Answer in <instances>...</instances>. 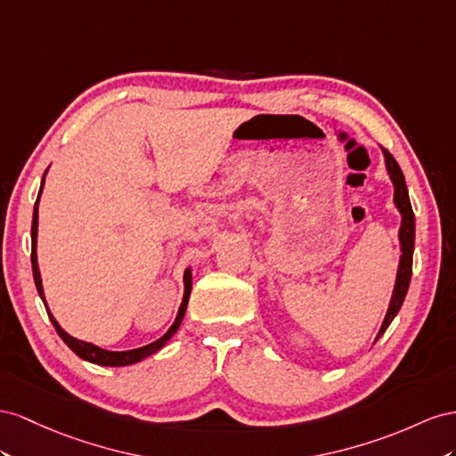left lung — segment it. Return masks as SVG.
Returning a JSON list of instances; mask_svg holds the SVG:
<instances>
[{
  "label": "left lung",
  "instance_id": "8db88e82",
  "mask_svg": "<svg viewBox=\"0 0 456 456\" xmlns=\"http://www.w3.org/2000/svg\"><path fill=\"white\" fill-rule=\"evenodd\" d=\"M384 156H386V167L387 174L394 181L395 187V194H394V202L397 206V210L401 212V229H399V240H401V262H399V271H397V281H395V289H394V296L392 302H389V309L386 314V319L382 322V329L376 336V340L386 332V329L392 324L394 317L399 314V309L405 302V296L409 290V282H411V275H412V252H414V214H412V206L409 200V191H407V183H405V175H403L399 164L395 162V159L389 154L386 149Z\"/></svg>",
  "mask_w": 456,
  "mask_h": 456
}]
</instances>
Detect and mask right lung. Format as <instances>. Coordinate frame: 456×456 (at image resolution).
<instances>
[{"label": "right lung", "mask_w": 456, "mask_h": 456, "mask_svg": "<svg viewBox=\"0 0 456 456\" xmlns=\"http://www.w3.org/2000/svg\"><path fill=\"white\" fill-rule=\"evenodd\" d=\"M47 174V170H45ZM45 174H44V179H45ZM42 189H44V181H42V187H40V192H37V200L34 204V216H32V273H34V282H36V289H37V294H40V297L44 300V305L47 309V304H45V297H44V286H42V277H40V269H37V256H36V237H37V202H40V194H42ZM189 296H191V271L187 269L185 271V294H183V302H181L179 305V311H177V317L174 321V324L170 327V330H167L162 338H159V340L149 344V346H142V347H137V349H129V351H107V349H101L94 344H87V342H82V340H76V338H72L70 334L64 332L59 322L55 321V317L51 315V311L47 309V315L51 319V322H53V327L57 330V334L62 338V342L67 344L74 354L77 357H82L89 362H95V365H102V367H126V365H134V362H139L141 359H145L152 354H156L160 347L166 346V342L170 340V338L177 332L181 321H183L185 317V309H187V304H189Z\"/></svg>", "instance_id": "obj_1"}]
</instances>
